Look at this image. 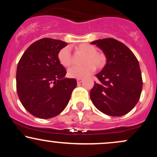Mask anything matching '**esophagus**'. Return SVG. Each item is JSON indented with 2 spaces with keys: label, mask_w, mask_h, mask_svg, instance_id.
Wrapping results in <instances>:
<instances>
[{
  "label": "esophagus",
  "mask_w": 157,
  "mask_h": 157,
  "mask_svg": "<svg viewBox=\"0 0 157 157\" xmlns=\"http://www.w3.org/2000/svg\"><path fill=\"white\" fill-rule=\"evenodd\" d=\"M82 79H77V84H80L81 82H82Z\"/></svg>",
  "instance_id": "1"
}]
</instances>
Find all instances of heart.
Masks as SVG:
<instances>
[{"label": "heart", "instance_id": "b5f03b06", "mask_svg": "<svg viewBox=\"0 0 157 157\" xmlns=\"http://www.w3.org/2000/svg\"><path fill=\"white\" fill-rule=\"evenodd\" d=\"M77 52L84 54L82 60L84 65L81 66H72L68 70V76L71 78L81 79L89 76L94 72L95 68H100L105 65V57L103 54L97 52V48L89 44H80L75 46ZM59 63L63 67H68L71 63V55L68 47H64L57 54Z\"/></svg>", "mask_w": 157, "mask_h": 157}]
</instances>
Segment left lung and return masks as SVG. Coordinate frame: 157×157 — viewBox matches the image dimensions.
Instances as JSON below:
<instances>
[{"instance_id":"8db88e82","label":"left lung","mask_w":157,"mask_h":157,"mask_svg":"<svg viewBox=\"0 0 157 157\" xmlns=\"http://www.w3.org/2000/svg\"><path fill=\"white\" fill-rule=\"evenodd\" d=\"M103 52L106 64L96 77L90 97L94 105L102 113L112 117L125 115L133 109L142 89L140 64L125 44L113 38L91 43Z\"/></svg>"}]
</instances>
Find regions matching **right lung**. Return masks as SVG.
<instances>
[{
  "mask_svg": "<svg viewBox=\"0 0 157 157\" xmlns=\"http://www.w3.org/2000/svg\"><path fill=\"white\" fill-rule=\"evenodd\" d=\"M67 44L43 38L25 51L17 67L16 86L23 107L36 117L48 119L68 105L77 80L65 77L66 71L57 54Z\"/></svg>",
  "mask_w": 157,
  "mask_h": 157,
  "instance_id": "1",
  "label": "right lung"
}]
</instances>
